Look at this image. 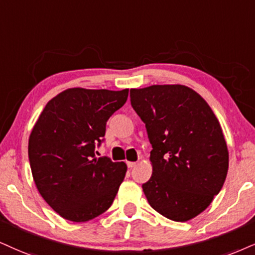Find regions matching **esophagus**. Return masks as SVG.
I'll return each instance as SVG.
<instances>
[{"instance_id":"34e87169","label":"esophagus","mask_w":255,"mask_h":255,"mask_svg":"<svg viewBox=\"0 0 255 255\" xmlns=\"http://www.w3.org/2000/svg\"><path fill=\"white\" fill-rule=\"evenodd\" d=\"M127 164H128V168H131V169H132V168H134V166L137 165V163H136V162H128Z\"/></svg>"}]
</instances>
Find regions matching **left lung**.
I'll list each match as a JSON object with an SVG mask.
<instances>
[{
	"label": "left lung",
	"mask_w": 255,
	"mask_h": 255,
	"mask_svg": "<svg viewBox=\"0 0 255 255\" xmlns=\"http://www.w3.org/2000/svg\"><path fill=\"white\" fill-rule=\"evenodd\" d=\"M130 99L152 145V175L142 185L147 202L172 221H189L212 203L227 176L221 125L206 100L184 85L131 89Z\"/></svg>",
	"instance_id": "8db88e82"
}]
</instances>
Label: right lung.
Returning <instances> with one entry per match:
<instances>
[{"label": "right lung", "instance_id": "add662e5", "mask_svg": "<svg viewBox=\"0 0 255 255\" xmlns=\"http://www.w3.org/2000/svg\"><path fill=\"white\" fill-rule=\"evenodd\" d=\"M128 90H65L49 100L34 125L28 156L35 185L61 218L90 221L106 212L128 166L96 157L106 122L127 103Z\"/></svg>", "mask_w": 255, "mask_h": 255}]
</instances>
